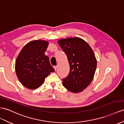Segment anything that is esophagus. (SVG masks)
Masks as SVG:
<instances>
[{"instance_id": "34e87169", "label": "esophagus", "mask_w": 124, "mask_h": 124, "mask_svg": "<svg viewBox=\"0 0 124 124\" xmlns=\"http://www.w3.org/2000/svg\"><path fill=\"white\" fill-rule=\"evenodd\" d=\"M54 68L55 70V71H56V69H57V66H54Z\"/></svg>"}]
</instances>
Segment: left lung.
Wrapping results in <instances>:
<instances>
[{"label": "left lung", "instance_id": "1", "mask_svg": "<svg viewBox=\"0 0 124 124\" xmlns=\"http://www.w3.org/2000/svg\"><path fill=\"white\" fill-rule=\"evenodd\" d=\"M58 43L70 65L69 73L62 79V85L71 92H81L94 77L97 66L94 53L85 40L78 37L61 39Z\"/></svg>", "mask_w": 124, "mask_h": 124}]
</instances>
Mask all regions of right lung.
I'll return each instance as SVG.
<instances>
[{
    "instance_id": "right-lung-1",
    "label": "right lung",
    "mask_w": 124,
    "mask_h": 124,
    "mask_svg": "<svg viewBox=\"0 0 124 124\" xmlns=\"http://www.w3.org/2000/svg\"><path fill=\"white\" fill-rule=\"evenodd\" d=\"M48 42L34 40L27 43L20 52L15 63L16 76L25 88L34 90L44 82L51 72L55 71L48 56L45 55Z\"/></svg>"
}]
</instances>
